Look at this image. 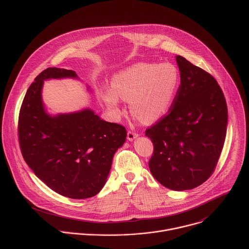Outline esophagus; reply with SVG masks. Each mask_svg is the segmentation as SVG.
Segmentation results:
<instances>
[{
    "instance_id": "obj_1",
    "label": "esophagus",
    "mask_w": 249,
    "mask_h": 249,
    "mask_svg": "<svg viewBox=\"0 0 249 249\" xmlns=\"http://www.w3.org/2000/svg\"><path fill=\"white\" fill-rule=\"evenodd\" d=\"M138 136H139V135H138L137 133L132 132V131H128V133H127V139H128L129 141H133V140H135Z\"/></svg>"
}]
</instances>
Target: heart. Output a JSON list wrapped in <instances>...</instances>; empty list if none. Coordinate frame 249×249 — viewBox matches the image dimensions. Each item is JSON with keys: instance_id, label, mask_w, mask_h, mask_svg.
Here are the masks:
<instances>
[{"instance_id": "heart-1", "label": "heart", "mask_w": 249, "mask_h": 249, "mask_svg": "<svg viewBox=\"0 0 249 249\" xmlns=\"http://www.w3.org/2000/svg\"><path fill=\"white\" fill-rule=\"evenodd\" d=\"M179 84V71L173 64L138 63L115 74L111 88L102 89L99 95L115 117L123 113L122 98L129 100L134 116L145 123H155L170 110Z\"/></svg>"}]
</instances>
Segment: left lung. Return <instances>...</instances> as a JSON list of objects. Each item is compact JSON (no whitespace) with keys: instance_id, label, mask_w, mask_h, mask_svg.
Returning a JSON list of instances; mask_svg holds the SVG:
<instances>
[{"instance_id":"8db88e82","label":"left lung","mask_w":249,"mask_h":249,"mask_svg":"<svg viewBox=\"0 0 249 249\" xmlns=\"http://www.w3.org/2000/svg\"><path fill=\"white\" fill-rule=\"evenodd\" d=\"M180 86L168 114L146 130L154 144L149 161L164 187L183 191L205 182L214 172L224 147L228 107L214 77L176 56Z\"/></svg>"}]
</instances>
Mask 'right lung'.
Returning <instances> with one entry per match:
<instances>
[{
    "mask_svg": "<svg viewBox=\"0 0 249 249\" xmlns=\"http://www.w3.org/2000/svg\"><path fill=\"white\" fill-rule=\"evenodd\" d=\"M65 78L79 79L75 71L48 68L28 88L18 116L19 146L27 165L48 187L65 197L86 199L104 186L127 131L89 108L48 114L41 95L44 81Z\"/></svg>",
    "mask_w": 249,
    "mask_h": 249,
    "instance_id": "add662e5",
    "label": "right lung"
}]
</instances>
